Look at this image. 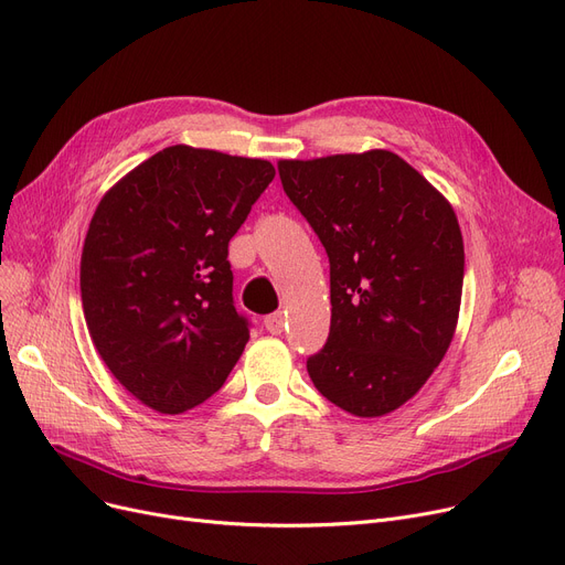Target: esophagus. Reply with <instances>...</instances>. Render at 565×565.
Instances as JSON below:
<instances>
[{
    "instance_id": "34e87169",
    "label": "esophagus",
    "mask_w": 565,
    "mask_h": 565,
    "mask_svg": "<svg viewBox=\"0 0 565 565\" xmlns=\"http://www.w3.org/2000/svg\"><path fill=\"white\" fill-rule=\"evenodd\" d=\"M265 330L270 334H281L284 328H286V316L281 311H275L270 316H265Z\"/></svg>"
}]
</instances>
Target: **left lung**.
<instances>
[{
	"label": "left lung",
	"instance_id": "obj_1",
	"mask_svg": "<svg viewBox=\"0 0 565 565\" xmlns=\"http://www.w3.org/2000/svg\"><path fill=\"white\" fill-rule=\"evenodd\" d=\"M277 169L330 258V337L307 371L337 407L382 417L424 387L451 345L465 275L454 207L390 151Z\"/></svg>",
	"mask_w": 565,
	"mask_h": 565
}]
</instances>
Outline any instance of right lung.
<instances>
[{
  "instance_id": "add662e5",
  "label": "right lung",
  "mask_w": 565,
  "mask_h": 565,
  "mask_svg": "<svg viewBox=\"0 0 565 565\" xmlns=\"http://www.w3.org/2000/svg\"><path fill=\"white\" fill-rule=\"evenodd\" d=\"M273 178L267 160L178 143L98 203L79 263L86 328L143 405L188 412L241 360L249 320L233 305L228 241Z\"/></svg>"
}]
</instances>
